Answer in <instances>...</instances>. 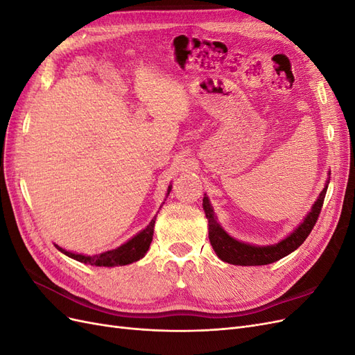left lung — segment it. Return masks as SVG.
I'll use <instances>...</instances> for the list:
<instances>
[{"label": "left lung", "mask_w": 355, "mask_h": 355, "mask_svg": "<svg viewBox=\"0 0 355 355\" xmlns=\"http://www.w3.org/2000/svg\"><path fill=\"white\" fill-rule=\"evenodd\" d=\"M330 180V179H329ZM329 184V182H327ZM327 192V185L324 189L321 191L320 197L314 202L313 209L308 213L305 220L299 225V227L288 235L287 239L280 241L274 245H250L241 241H237L235 239L230 237V235L225 232L220 225L216 222L214 218L211 206L209 202V198H202V209L206 213V218L209 219V239L213 250L216 252L219 259L223 262H228L232 265H241V266H256V265H268L275 261H280L282 257L295 252L297 247L302 244L308 235L313 231L314 225L317 223V219L320 216L321 207H323L324 197Z\"/></svg>", "instance_id": "obj_1"}]
</instances>
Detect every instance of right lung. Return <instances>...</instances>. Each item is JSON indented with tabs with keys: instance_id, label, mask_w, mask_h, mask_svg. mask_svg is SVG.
Returning a JSON list of instances; mask_svg holds the SVG:
<instances>
[{
	"instance_id": "add662e5",
	"label": "right lung",
	"mask_w": 355,
	"mask_h": 355,
	"mask_svg": "<svg viewBox=\"0 0 355 355\" xmlns=\"http://www.w3.org/2000/svg\"><path fill=\"white\" fill-rule=\"evenodd\" d=\"M168 187V192H170ZM154 225H155V218L149 222L148 227L139 232L137 235L132 240H128L125 244L116 247L114 250L105 252L102 254H96V256H84V254H75L71 252H67L60 249L59 245H56L60 252L65 253L67 256L72 257V259L83 262V263H89V265H96V266H118V265H128L133 263L139 259H142L145 253L148 252L149 245H151L153 241V234H154Z\"/></svg>"
}]
</instances>
